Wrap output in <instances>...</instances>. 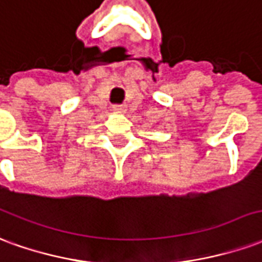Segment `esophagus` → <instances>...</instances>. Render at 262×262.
<instances>
[{
  "label": "esophagus",
  "instance_id": "1",
  "mask_svg": "<svg viewBox=\"0 0 262 262\" xmlns=\"http://www.w3.org/2000/svg\"><path fill=\"white\" fill-rule=\"evenodd\" d=\"M113 112L117 113V114H124V113L127 112V107L124 104H114L113 106Z\"/></svg>",
  "mask_w": 262,
  "mask_h": 262
}]
</instances>
